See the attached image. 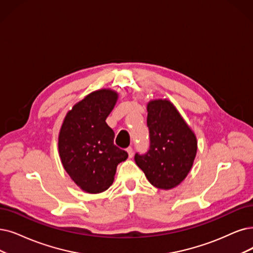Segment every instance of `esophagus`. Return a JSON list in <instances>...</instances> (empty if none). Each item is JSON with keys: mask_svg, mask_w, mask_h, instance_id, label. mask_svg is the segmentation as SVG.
<instances>
[{"mask_svg": "<svg viewBox=\"0 0 253 253\" xmlns=\"http://www.w3.org/2000/svg\"><path fill=\"white\" fill-rule=\"evenodd\" d=\"M126 151H127V154H128V158H132L133 155H134V149H133V147H132V146H128V147L126 148Z\"/></svg>", "mask_w": 253, "mask_h": 253, "instance_id": "obj_1", "label": "esophagus"}]
</instances>
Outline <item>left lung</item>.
Instances as JSON below:
<instances>
[{"mask_svg":"<svg viewBox=\"0 0 253 253\" xmlns=\"http://www.w3.org/2000/svg\"><path fill=\"white\" fill-rule=\"evenodd\" d=\"M147 112L149 147L145 154L136 153L135 162L151 185L165 190L174 188L193 165L195 135L169 100H151Z\"/></svg>","mask_w":253,"mask_h":253,"instance_id":"obj_1","label":"left lung"}]
</instances>
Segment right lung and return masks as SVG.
Instances as JSON below:
<instances>
[{
    "label": "right lung",
    "mask_w": 253,
    "mask_h": 253,
    "mask_svg": "<svg viewBox=\"0 0 253 253\" xmlns=\"http://www.w3.org/2000/svg\"><path fill=\"white\" fill-rule=\"evenodd\" d=\"M117 93L102 89L90 93L67 113L59 135V154L66 172L88 193L106 191L116 167L128 157L114 144L115 134L106 124Z\"/></svg>",
    "instance_id": "1"
}]
</instances>
